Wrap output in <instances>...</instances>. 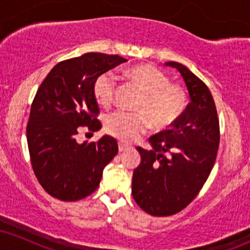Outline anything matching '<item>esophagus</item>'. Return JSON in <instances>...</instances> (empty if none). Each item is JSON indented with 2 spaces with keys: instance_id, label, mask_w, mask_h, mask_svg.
Wrapping results in <instances>:
<instances>
[{
  "instance_id": "esophagus-1",
  "label": "esophagus",
  "mask_w": 250,
  "mask_h": 250,
  "mask_svg": "<svg viewBox=\"0 0 250 250\" xmlns=\"http://www.w3.org/2000/svg\"><path fill=\"white\" fill-rule=\"evenodd\" d=\"M128 149H129V146L125 145V143H121V142L119 143V151H120V153H122V151L128 150Z\"/></svg>"
}]
</instances>
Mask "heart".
<instances>
[{
	"instance_id": "1",
	"label": "heart",
	"mask_w": 250,
	"mask_h": 250,
	"mask_svg": "<svg viewBox=\"0 0 250 250\" xmlns=\"http://www.w3.org/2000/svg\"><path fill=\"white\" fill-rule=\"evenodd\" d=\"M125 75L143 91L136 105L137 113L115 110L104 117V130L121 141H131L149 127L166 130L185 114L188 96L185 88L171 83L170 77L155 65L137 64L129 68ZM119 90L117 77L103 73L96 77L93 93L101 107H109Z\"/></svg>"
}]
</instances>
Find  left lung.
I'll return each instance as SVG.
<instances>
[{"instance_id": "1", "label": "left lung", "mask_w": 250, "mask_h": 250, "mask_svg": "<svg viewBox=\"0 0 250 250\" xmlns=\"http://www.w3.org/2000/svg\"><path fill=\"white\" fill-rule=\"evenodd\" d=\"M190 102L171 129L149 137L153 150L137 147L141 163L134 170L131 194L140 208L153 216H169L193 201L216 160L220 123L216 105L206 83L177 62Z\"/></svg>"}]
</instances>
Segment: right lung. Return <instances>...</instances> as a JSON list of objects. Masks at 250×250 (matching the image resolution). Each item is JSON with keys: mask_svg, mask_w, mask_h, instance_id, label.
<instances>
[{"mask_svg": "<svg viewBox=\"0 0 250 250\" xmlns=\"http://www.w3.org/2000/svg\"><path fill=\"white\" fill-rule=\"evenodd\" d=\"M125 61L102 53L64 60L37 89L27 125L28 149L36 179L55 199L77 201L94 193L103 169L119 151L116 140L107 135L82 145L76 142V135L82 127L101 129L94 82Z\"/></svg>", "mask_w": 250, "mask_h": 250, "instance_id": "right-lung-1", "label": "right lung"}]
</instances>
